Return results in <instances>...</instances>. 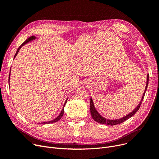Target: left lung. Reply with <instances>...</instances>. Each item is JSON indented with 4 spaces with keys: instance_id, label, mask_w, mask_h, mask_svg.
<instances>
[{
    "instance_id": "8db88e82",
    "label": "left lung",
    "mask_w": 159,
    "mask_h": 159,
    "mask_svg": "<svg viewBox=\"0 0 159 159\" xmlns=\"http://www.w3.org/2000/svg\"><path fill=\"white\" fill-rule=\"evenodd\" d=\"M148 82H149V74L147 75V82H146V89L144 92H143V96L142 99L140 102V103H139L138 106L136 107L131 112H130L129 115H127V116H125V117H123L122 118H120V119H117V120H107L106 118H105L103 117H102L99 113L97 112V111L96 110L94 104H93V102L92 98H90V114H91V116L93 117V118L96 121V122L102 124H106L108 125H117V124H120L121 123H122L125 121H126L127 120H128L129 118H130L131 117H132L136 112H137L139 109H140V105L142 104V102L143 100V98H144L145 96V93L148 88Z\"/></svg>"
}]
</instances>
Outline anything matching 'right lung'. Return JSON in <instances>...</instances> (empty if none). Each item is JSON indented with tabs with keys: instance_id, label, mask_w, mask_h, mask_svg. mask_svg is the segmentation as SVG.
Listing matches in <instances>:
<instances>
[{
	"instance_id": "obj_1",
	"label": "right lung",
	"mask_w": 159,
	"mask_h": 159,
	"mask_svg": "<svg viewBox=\"0 0 159 159\" xmlns=\"http://www.w3.org/2000/svg\"><path fill=\"white\" fill-rule=\"evenodd\" d=\"M35 38V37H34V36H32V37H29V38H28L23 43H22L20 46L19 47V48L17 49V52H16V55H15V56H14V58L16 57V56H17V53L19 52V50H20V48L23 46L24 44H25L26 43H27L28 42H29L30 41H32V40H33V39H34ZM9 78H10V76H9ZM66 101H67V100H66V102H65V104H64V105H63V109H62V111H61V113H60V115L56 118V119H54V120H51V121H50V122H41V123H39V124H52V123H54V122H57L58 120H59L61 118V117L63 116V113H64V107H65V104H66Z\"/></svg>"
}]
</instances>
